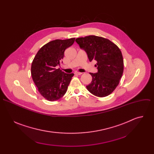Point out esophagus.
Segmentation results:
<instances>
[{
  "mask_svg": "<svg viewBox=\"0 0 154 154\" xmlns=\"http://www.w3.org/2000/svg\"><path fill=\"white\" fill-rule=\"evenodd\" d=\"M74 74H76V75H81L82 73V72H77V71H76V72H74Z\"/></svg>",
  "mask_w": 154,
  "mask_h": 154,
  "instance_id": "obj_1",
  "label": "esophagus"
}]
</instances>
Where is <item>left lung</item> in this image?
<instances>
[{
    "mask_svg": "<svg viewBox=\"0 0 154 154\" xmlns=\"http://www.w3.org/2000/svg\"><path fill=\"white\" fill-rule=\"evenodd\" d=\"M75 41L85 51L90 61L97 62V72L90 73L92 81L86 86L87 90L97 97L110 94L123 74L124 61L120 49L109 39L94 35L78 38Z\"/></svg>",
    "mask_w": 154,
    "mask_h": 154,
    "instance_id": "left-lung-1",
    "label": "left lung"
}]
</instances>
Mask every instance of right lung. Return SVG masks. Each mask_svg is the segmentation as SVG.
Returning a JSON list of instances; mask_svg holds the SVG:
<instances>
[{"mask_svg": "<svg viewBox=\"0 0 154 154\" xmlns=\"http://www.w3.org/2000/svg\"><path fill=\"white\" fill-rule=\"evenodd\" d=\"M75 38L56 39L44 45L37 52L31 67L33 80L39 93L49 101H55L66 93L74 74L62 72L57 66L65 50L73 45Z\"/></svg>", "mask_w": 154, "mask_h": 154, "instance_id": "1", "label": "right lung"}]
</instances>
